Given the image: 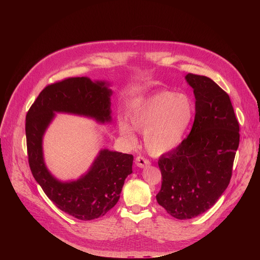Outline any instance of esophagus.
I'll list each match as a JSON object with an SVG mask.
<instances>
[{
	"label": "esophagus",
	"instance_id": "1",
	"mask_svg": "<svg viewBox=\"0 0 260 260\" xmlns=\"http://www.w3.org/2000/svg\"><path fill=\"white\" fill-rule=\"evenodd\" d=\"M149 165H150V161L148 160L147 158H145L144 156L139 155V156L136 157V166H137V167H139V168H145V167L149 166Z\"/></svg>",
	"mask_w": 260,
	"mask_h": 260
}]
</instances>
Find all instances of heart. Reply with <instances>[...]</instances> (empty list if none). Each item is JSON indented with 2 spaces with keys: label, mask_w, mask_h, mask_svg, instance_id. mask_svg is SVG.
I'll return each instance as SVG.
<instances>
[{
  "label": "heart",
  "mask_w": 260,
  "mask_h": 260,
  "mask_svg": "<svg viewBox=\"0 0 260 260\" xmlns=\"http://www.w3.org/2000/svg\"><path fill=\"white\" fill-rule=\"evenodd\" d=\"M196 109L189 96L169 90L158 91L139 102L129 112L133 126L145 133V145L154 155L165 154L178 147L194 118ZM120 134L134 142V128L119 121Z\"/></svg>",
  "instance_id": "b5f03b06"
}]
</instances>
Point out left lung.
Masks as SVG:
<instances>
[{"label":"left lung","instance_id":"1","mask_svg":"<svg viewBox=\"0 0 260 260\" xmlns=\"http://www.w3.org/2000/svg\"><path fill=\"white\" fill-rule=\"evenodd\" d=\"M196 117L186 139L158 160L161 188L157 203L184 220L209 210L228 188L240 143V126L229 94L212 79L187 74Z\"/></svg>","mask_w":260,"mask_h":260}]
</instances>
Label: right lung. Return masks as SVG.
<instances>
[{
	"label": "right lung",
	"instance_id": "obj_1",
	"mask_svg": "<svg viewBox=\"0 0 260 260\" xmlns=\"http://www.w3.org/2000/svg\"><path fill=\"white\" fill-rule=\"evenodd\" d=\"M112 90L106 82L72 77L47 85L27 111L25 136L28 165L35 180L48 199L62 212L79 220L104 216L120 198L125 178L133 173L132 154L101 150L89 171L77 181L60 182L47 170L42 150L43 135L54 112L111 121Z\"/></svg>",
	"mask_w": 260,
	"mask_h": 260
}]
</instances>
